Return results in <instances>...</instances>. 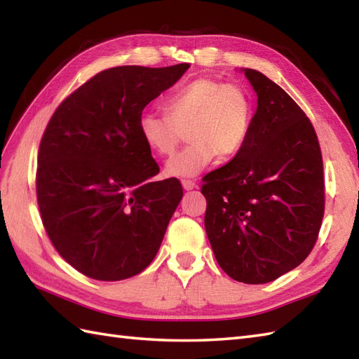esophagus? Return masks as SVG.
Segmentation results:
<instances>
[{"label":"esophagus","mask_w":359,"mask_h":359,"mask_svg":"<svg viewBox=\"0 0 359 359\" xmlns=\"http://www.w3.org/2000/svg\"><path fill=\"white\" fill-rule=\"evenodd\" d=\"M182 187H184V189H187V191H191V189L196 188V184H194L193 180L184 179V180H182Z\"/></svg>","instance_id":"1"}]
</instances>
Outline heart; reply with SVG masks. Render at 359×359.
<instances>
[{"label":"heart","mask_w":359,"mask_h":359,"mask_svg":"<svg viewBox=\"0 0 359 359\" xmlns=\"http://www.w3.org/2000/svg\"><path fill=\"white\" fill-rule=\"evenodd\" d=\"M165 114L144 111L137 131L149 151L171 156L187 131L188 147L165 165L170 177H194L217 156L231 158L245 144L253 103L247 90L234 83L201 77L174 89L165 98Z\"/></svg>","instance_id":"1"}]
</instances>
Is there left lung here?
Listing matches in <instances>:
<instances>
[{
  "mask_svg": "<svg viewBox=\"0 0 359 359\" xmlns=\"http://www.w3.org/2000/svg\"><path fill=\"white\" fill-rule=\"evenodd\" d=\"M241 71L257 108L243 148L203 177L205 230L228 276L265 284L296 269L315 247L324 216L323 156L293 98L259 71Z\"/></svg>",
  "mask_w": 359,
  "mask_h": 359,
  "instance_id": "obj_1",
  "label": "left lung"
}]
</instances>
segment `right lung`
<instances>
[{"label":"right lung","mask_w":359,"mask_h":359,"mask_svg":"<svg viewBox=\"0 0 359 359\" xmlns=\"http://www.w3.org/2000/svg\"><path fill=\"white\" fill-rule=\"evenodd\" d=\"M189 67L102 71L58 106L38 151L36 199L53 247L88 278L121 280L156 257L184 196L137 131L144 106Z\"/></svg>","instance_id":"1"}]
</instances>
